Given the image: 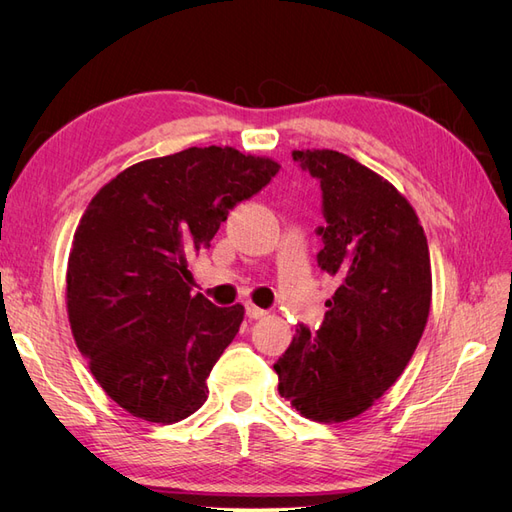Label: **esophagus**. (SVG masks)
I'll return each mask as SVG.
<instances>
[{
  "label": "esophagus",
  "mask_w": 512,
  "mask_h": 512,
  "mask_svg": "<svg viewBox=\"0 0 512 512\" xmlns=\"http://www.w3.org/2000/svg\"><path fill=\"white\" fill-rule=\"evenodd\" d=\"M245 314H247V318L258 320V318H265L267 316V309H260L254 303H245Z\"/></svg>",
  "instance_id": "1"
}]
</instances>
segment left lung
Instances as JSON below:
<instances>
[{"label":"left lung","mask_w":512,"mask_h":512,"mask_svg":"<svg viewBox=\"0 0 512 512\" xmlns=\"http://www.w3.org/2000/svg\"><path fill=\"white\" fill-rule=\"evenodd\" d=\"M322 190L318 267L335 277L318 331L299 324L273 365L277 391L320 423L365 412L395 384L421 339L431 303L423 226L393 185L346 153L292 151Z\"/></svg>","instance_id":"obj_1"}]
</instances>
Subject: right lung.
Instances as JSON below:
<instances>
[{"mask_svg": "<svg viewBox=\"0 0 512 512\" xmlns=\"http://www.w3.org/2000/svg\"><path fill=\"white\" fill-rule=\"evenodd\" d=\"M277 170L232 147H190L126 168L89 203L68 258V318L91 374L132 416L177 423L207 401L245 312L192 294L188 262Z\"/></svg>", "mask_w": 512, "mask_h": 512, "instance_id": "obj_1", "label": "right lung"}]
</instances>
